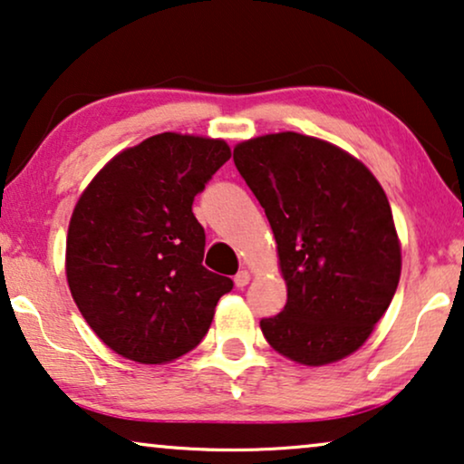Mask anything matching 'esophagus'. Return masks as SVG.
I'll return each mask as SVG.
<instances>
[{
  "label": "esophagus",
  "mask_w": 464,
  "mask_h": 464,
  "mask_svg": "<svg viewBox=\"0 0 464 464\" xmlns=\"http://www.w3.org/2000/svg\"><path fill=\"white\" fill-rule=\"evenodd\" d=\"M249 281H251V275H249V270H238L237 272V276H234V283H237V287H246V285H249Z\"/></svg>",
  "instance_id": "34e87169"
}]
</instances>
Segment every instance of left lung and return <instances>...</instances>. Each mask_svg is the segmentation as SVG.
<instances>
[{"label":"left lung","mask_w":464,"mask_h":464,"mask_svg":"<svg viewBox=\"0 0 464 464\" xmlns=\"http://www.w3.org/2000/svg\"><path fill=\"white\" fill-rule=\"evenodd\" d=\"M276 238L287 304L264 338L304 365L344 359L389 308L401 275L391 205L370 170L321 139L278 132L234 148Z\"/></svg>","instance_id":"1"}]
</instances>
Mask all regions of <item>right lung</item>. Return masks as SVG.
Returning <instances> with one entry per match:
<instances>
[{"label":"right lung","mask_w":464,"mask_h":464,"mask_svg":"<svg viewBox=\"0 0 464 464\" xmlns=\"http://www.w3.org/2000/svg\"><path fill=\"white\" fill-rule=\"evenodd\" d=\"M230 160L221 139L162 132L94 177L69 221L67 283L111 351L167 363L200 344L232 278L202 266L205 227L192 205Z\"/></svg>","instance_id":"right-lung-1"}]
</instances>
